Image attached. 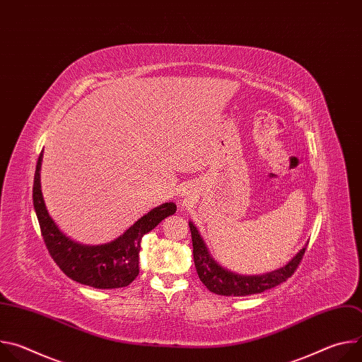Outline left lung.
<instances>
[{
  "label": "left lung",
  "instance_id": "1",
  "mask_svg": "<svg viewBox=\"0 0 362 362\" xmlns=\"http://www.w3.org/2000/svg\"><path fill=\"white\" fill-rule=\"evenodd\" d=\"M189 226L193 242V259L199 279L211 292L225 296H246L252 293H261L267 289L278 286L292 276L306 249L305 245L286 265L275 271L261 275H239L219 265L214 259V256L211 255L193 222L189 221Z\"/></svg>",
  "mask_w": 362,
  "mask_h": 362
}]
</instances>
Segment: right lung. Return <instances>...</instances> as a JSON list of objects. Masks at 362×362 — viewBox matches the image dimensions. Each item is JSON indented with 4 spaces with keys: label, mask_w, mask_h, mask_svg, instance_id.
Segmentation results:
<instances>
[{
    "label": "right lung",
    "mask_w": 362,
    "mask_h": 362,
    "mask_svg": "<svg viewBox=\"0 0 362 362\" xmlns=\"http://www.w3.org/2000/svg\"><path fill=\"white\" fill-rule=\"evenodd\" d=\"M41 162L38 156L33 186V203L44 243L59 268L73 281L97 289H115L130 285L139 275V252L143 235L176 212L173 202L137 219L123 235L103 245H83L66 236L48 215L41 192Z\"/></svg>",
    "instance_id": "obj_1"
}]
</instances>
